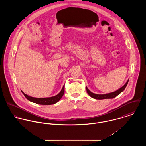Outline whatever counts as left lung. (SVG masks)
I'll return each instance as SVG.
<instances>
[{
	"label": "left lung",
	"mask_w": 146,
	"mask_h": 146,
	"mask_svg": "<svg viewBox=\"0 0 146 146\" xmlns=\"http://www.w3.org/2000/svg\"><path fill=\"white\" fill-rule=\"evenodd\" d=\"M129 80L126 82V83L125 84V85L124 86H123L121 88H120L119 89L117 90L115 92H112V93H107V94H95L92 93V92H90L89 89L86 86V92L88 93V94L92 98L96 99V100H103V99H111V98H113L115 97H116L117 96H118L119 94H120L122 92H123L124 90V89L127 85V84L128 83Z\"/></svg>",
	"instance_id": "left-lung-1"
}]
</instances>
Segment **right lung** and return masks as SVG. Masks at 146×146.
Returning a JSON list of instances; mask_svg holds the SVG:
<instances>
[{"label":"right lung","instance_id":"obj_1","mask_svg":"<svg viewBox=\"0 0 146 146\" xmlns=\"http://www.w3.org/2000/svg\"><path fill=\"white\" fill-rule=\"evenodd\" d=\"M25 97L30 102L33 103H35L37 104H43V105H50L53 104L58 102L61 98L62 97L64 93V85L61 90V92L57 94L56 96L51 97H46V98H35L33 97H30L26 94L22 92Z\"/></svg>","mask_w":146,"mask_h":146}]
</instances>
